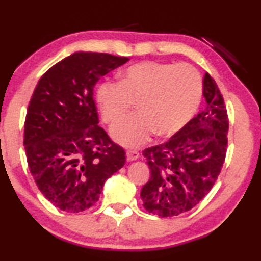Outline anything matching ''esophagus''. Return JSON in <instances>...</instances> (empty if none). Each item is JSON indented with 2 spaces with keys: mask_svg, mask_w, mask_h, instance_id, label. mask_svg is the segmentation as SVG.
Wrapping results in <instances>:
<instances>
[{
  "mask_svg": "<svg viewBox=\"0 0 261 261\" xmlns=\"http://www.w3.org/2000/svg\"><path fill=\"white\" fill-rule=\"evenodd\" d=\"M139 159V152L137 150H127L126 151V160L131 162V161H136Z\"/></svg>",
  "mask_w": 261,
  "mask_h": 261,
  "instance_id": "esophagus-1",
  "label": "esophagus"
}]
</instances>
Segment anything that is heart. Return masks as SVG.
I'll use <instances>...</instances> for the list:
<instances>
[{"label": "heart", "instance_id": "1", "mask_svg": "<svg viewBox=\"0 0 261 261\" xmlns=\"http://www.w3.org/2000/svg\"><path fill=\"white\" fill-rule=\"evenodd\" d=\"M202 95V79L189 64L142 61L120 74L119 82L101 83L97 100L105 123L122 118L137 101L139 111L112 127L113 138L120 144L137 146L156 131L167 137L178 132L195 115Z\"/></svg>", "mask_w": 261, "mask_h": 261}]
</instances>
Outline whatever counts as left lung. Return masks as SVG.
Returning <instances> with one entry per match:
<instances>
[{
    "mask_svg": "<svg viewBox=\"0 0 261 261\" xmlns=\"http://www.w3.org/2000/svg\"><path fill=\"white\" fill-rule=\"evenodd\" d=\"M205 108L163 144L145 149L149 181L141 197L149 213L177 216L200 202L213 188L227 152L228 116L222 94L208 73L203 78Z\"/></svg>",
    "mask_w": 261,
    "mask_h": 261,
    "instance_id": "left-lung-1",
    "label": "left lung"
}]
</instances>
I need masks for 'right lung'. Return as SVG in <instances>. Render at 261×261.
<instances>
[{
	"label": "right lung",
	"mask_w": 261,
	"mask_h": 261,
	"mask_svg": "<svg viewBox=\"0 0 261 261\" xmlns=\"http://www.w3.org/2000/svg\"><path fill=\"white\" fill-rule=\"evenodd\" d=\"M129 58L76 52L39 80L24 122L31 174L49 202L79 213L97 202L106 179L125 164V151L98 125L93 89Z\"/></svg>",
	"instance_id": "obj_1"
}]
</instances>
